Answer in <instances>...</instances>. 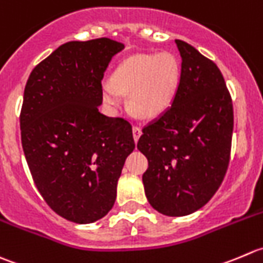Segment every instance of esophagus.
<instances>
[{"label": "esophagus", "instance_id": "34e87169", "mask_svg": "<svg viewBox=\"0 0 263 263\" xmlns=\"http://www.w3.org/2000/svg\"><path fill=\"white\" fill-rule=\"evenodd\" d=\"M140 135H142V129H140L138 125L133 126V137H134L135 142H138V139H139Z\"/></svg>", "mask_w": 263, "mask_h": 263}]
</instances>
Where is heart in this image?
<instances>
[{
	"instance_id": "heart-1",
	"label": "heart",
	"mask_w": 263,
	"mask_h": 263,
	"mask_svg": "<svg viewBox=\"0 0 263 263\" xmlns=\"http://www.w3.org/2000/svg\"><path fill=\"white\" fill-rule=\"evenodd\" d=\"M180 64L171 53L135 54L118 65L112 82L102 83V97L118 107L124 102L121 92L130 93V106L140 118L155 119L170 105L180 83Z\"/></svg>"
}]
</instances>
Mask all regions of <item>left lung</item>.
Wrapping results in <instances>:
<instances>
[{
  "label": "left lung",
  "mask_w": 263,
  "mask_h": 263,
  "mask_svg": "<svg viewBox=\"0 0 263 263\" xmlns=\"http://www.w3.org/2000/svg\"><path fill=\"white\" fill-rule=\"evenodd\" d=\"M181 56L179 88L170 107L143 128L138 149L151 206L166 216L203 207L223 180L230 160L234 114L220 69L193 46L175 40Z\"/></svg>",
  "instance_id": "8db88e82"
}]
</instances>
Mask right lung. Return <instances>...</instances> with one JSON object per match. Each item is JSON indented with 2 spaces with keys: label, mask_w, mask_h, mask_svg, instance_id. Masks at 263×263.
Masks as SVG:
<instances>
[{
  "label": "right lung",
  "mask_w": 263,
  "mask_h": 263,
  "mask_svg": "<svg viewBox=\"0 0 263 263\" xmlns=\"http://www.w3.org/2000/svg\"><path fill=\"white\" fill-rule=\"evenodd\" d=\"M124 44L110 38L67 42L30 72L24 90L22 144L35 186L64 219L90 223L112 209L132 125L98 111L111 59Z\"/></svg>",
  "instance_id": "1"
}]
</instances>
